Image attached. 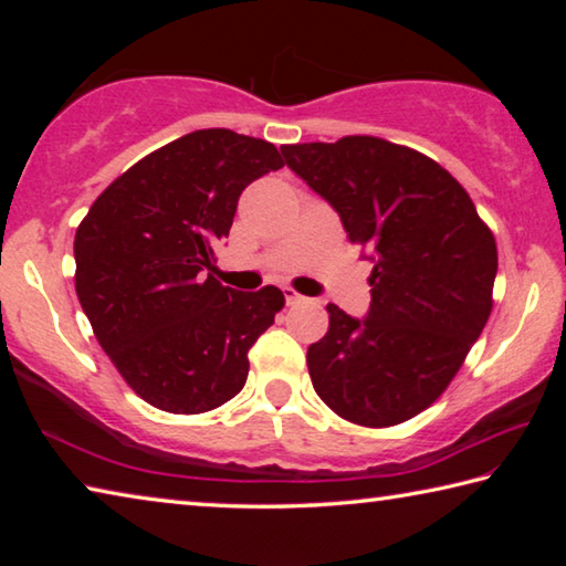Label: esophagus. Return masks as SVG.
I'll return each instance as SVG.
<instances>
[{
	"mask_svg": "<svg viewBox=\"0 0 566 566\" xmlns=\"http://www.w3.org/2000/svg\"><path fill=\"white\" fill-rule=\"evenodd\" d=\"M284 300H286V304L290 306H294V304H304V302H310L306 300V296H302L300 292H294L292 286H284Z\"/></svg>",
	"mask_w": 566,
	"mask_h": 566,
	"instance_id": "obj_1",
	"label": "esophagus"
}]
</instances>
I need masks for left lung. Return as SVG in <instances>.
<instances>
[{
    "label": "left lung",
    "instance_id": "obj_1",
    "mask_svg": "<svg viewBox=\"0 0 566 566\" xmlns=\"http://www.w3.org/2000/svg\"><path fill=\"white\" fill-rule=\"evenodd\" d=\"M282 155L375 262L367 317L327 304L329 329L306 349L314 391L354 424H401L449 387L490 319L494 234L464 187L409 147L342 137Z\"/></svg>",
    "mask_w": 566,
    "mask_h": 566
}]
</instances>
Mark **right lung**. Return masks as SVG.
<instances>
[{
  "label": "right lung",
  "instance_id": "obj_1",
  "mask_svg": "<svg viewBox=\"0 0 566 566\" xmlns=\"http://www.w3.org/2000/svg\"><path fill=\"white\" fill-rule=\"evenodd\" d=\"M284 167L274 145L199 129L151 151L102 191L74 237V286L124 381L171 415L239 395L247 352L284 306L276 286L237 292L212 274L247 185Z\"/></svg>",
  "mask_w": 566,
  "mask_h": 566
}]
</instances>
